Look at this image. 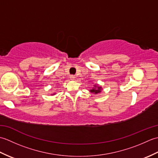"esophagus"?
Instances as JSON below:
<instances>
[{
  "label": "esophagus",
  "mask_w": 158,
  "mask_h": 158,
  "mask_svg": "<svg viewBox=\"0 0 158 158\" xmlns=\"http://www.w3.org/2000/svg\"><path fill=\"white\" fill-rule=\"evenodd\" d=\"M70 80H75V77L74 75H71L70 77Z\"/></svg>",
  "instance_id": "esophagus-1"
}]
</instances>
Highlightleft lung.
Returning <instances> with one entry per match:
<instances>
[{"mask_svg": "<svg viewBox=\"0 0 158 158\" xmlns=\"http://www.w3.org/2000/svg\"><path fill=\"white\" fill-rule=\"evenodd\" d=\"M102 89V88L101 86H100L98 84H94V88L89 90V92L92 93V94H100L101 92Z\"/></svg>", "mask_w": 158, "mask_h": 158, "instance_id": "obj_1", "label": "left lung"}]
</instances>
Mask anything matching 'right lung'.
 Here are the masks:
<instances>
[{"instance_id": "obj_1", "label": "right lung", "mask_w": 158, "mask_h": 158, "mask_svg": "<svg viewBox=\"0 0 158 158\" xmlns=\"http://www.w3.org/2000/svg\"><path fill=\"white\" fill-rule=\"evenodd\" d=\"M55 94H56V93H53V94H51V95L52 96V95H55Z\"/></svg>"}]
</instances>
